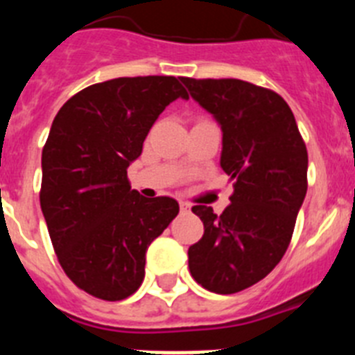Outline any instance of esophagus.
Segmentation results:
<instances>
[{
  "label": "esophagus",
  "mask_w": 355,
  "mask_h": 355,
  "mask_svg": "<svg viewBox=\"0 0 355 355\" xmlns=\"http://www.w3.org/2000/svg\"><path fill=\"white\" fill-rule=\"evenodd\" d=\"M180 209L181 213H188L190 211V205H188L187 200H180Z\"/></svg>",
  "instance_id": "obj_1"
}]
</instances>
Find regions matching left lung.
Masks as SVG:
<instances>
[{
  "label": "left lung",
  "mask_w": 355,
  "mask_h": 355,
  "mask_svg": "<svg viewBox=\"0 0 355 355\" xmlns=\"http://www.w3.org/2000/svg\"><path fill=\"white\" fill-rule=\"evenodd\" d=\"M181 81L222 126L220 167L234 180L220 215L192 208L205 234L188 249V268L206 290L236 293L270 274L290 245L307 192L306 144L274 90L234 78Z\"/></svg>",
  "instance_id": "1"
}]
</instances>
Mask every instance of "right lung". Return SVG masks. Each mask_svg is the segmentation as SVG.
<instances>
[{
    "label": "right lung",
    "instance_id": "obj_1",
    "mask_svg": "<svg viewBox=\"0 0 355 355\" xmlns=\"http://www.w3.org/2000/svg\"><path fill=\"white\" fill-rule=\"evenodd\" d=\"M188 99L181 78H115L69 99L42 149L40 208L65 275L101 300L128 299L146 250L180 213L172 197L131 190L128 167L165 106Z\"/></svg>",
    "mask_w": 355,
    "mask_h": 355
}]
</instances>
